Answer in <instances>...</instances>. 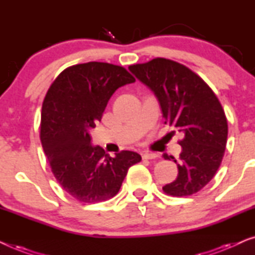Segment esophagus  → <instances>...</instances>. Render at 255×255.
Masks as SVG:
<instances>
[{
  "label": "esophagus",
  "instance_id": "esophagus-1",
  "mask_svg": "<svg viewBox=\"0 0 255 255\" xmlns=\"http://www.w3.org/2000/svg\"><path fill=\"white\" fill-rule=\"evenodd\" d=\"M158 154L156 153H152V152H145L142 153V159H147V160H152V159H155Z\"/></svg>",
  "mask_w": 255,
  "mask_h": 255
}]
</instances>
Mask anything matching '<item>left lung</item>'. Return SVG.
I'll return each mask as SVG.
<instances>
[{
    "mask_svg": "<svg viewBox=\"0 0 255 255\" xmlns=\"http://www.w3.org/2000/svg\"><path fill=\"white\" fill-rule=\"evenodd\" d=\"M128 69L158 97L165 124L183 133L179 162L162 155L174 159L179 169L176 180L162 190L176 197L197 193L215 176L228 141V120L218 97L201 76L169 59L155 58Z\"/></svg>",
    "mask_w": 255,
    "mask_h": 255,
    "instance_id": "left-lung-1",
    "label": "left lung"
}]
</instances>
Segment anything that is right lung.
I'll return each mask as SVG.
<instances>
[{
    "label": "right lung",
    "mask_w": 255,
    "mask_h": 255,
    "mask_svg": "<svg viewBox=\"0 0 255 255\" xmlns=\"http://www.w3.org/2000/svg\"><path fill=\"white\" fill-rule=\"evenodd\" d=\"M135 79L122 66L92 61L64 69L45 96L40 141L52 173L66 193L85 203L110 200L141 156L122 151L111 158L90 144L89 131L102 118L108 101Z\"/></svg>",
    "instance_id": "1"
}]
</instances>
